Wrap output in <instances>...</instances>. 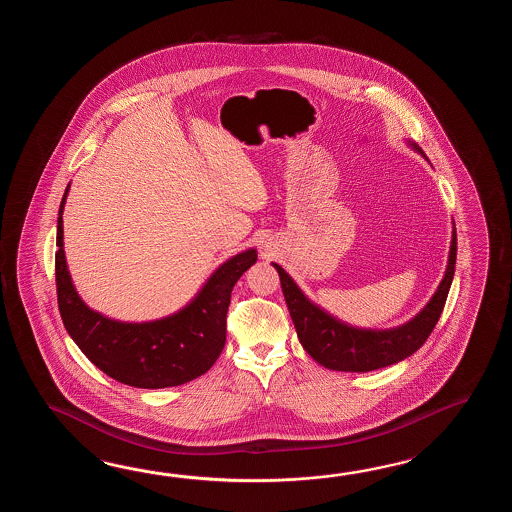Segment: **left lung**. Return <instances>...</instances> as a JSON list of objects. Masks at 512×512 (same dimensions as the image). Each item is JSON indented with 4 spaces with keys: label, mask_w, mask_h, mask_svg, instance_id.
Returning a JSON list of instances; mask_svg holds the SVG:
<instances>
[{
    "label": "left lung",
    "mask_w": 512,
    "mask_h": 512,
    "mask_svg": "<svg viewBox=\"0 0 512 512\" xmlns=\"http://www.w3.org/2000/svg\"><path fill=\"white\" fill-rule=\"evenodd\" d=\"M408 144L428 161L415 142L408 141ZM456 252L454 227L445 276L434 296L412 320L392 329H362L344 324L320 305L313 304L278 263H272V267L280 274L283 296L305 351L327 370L366 373L397 364L425 344L443 313L456 271Z\"/></svg>",
    "instance_id": "1"
}]
</instances>
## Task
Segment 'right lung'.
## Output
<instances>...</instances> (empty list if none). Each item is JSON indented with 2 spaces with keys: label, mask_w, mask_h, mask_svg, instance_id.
Segmentation results:
<instances>
[{
  "label": "right lung",
  "mask_w": 512,
  "mask_h": 512,
  "mask_svg": "<svg viewBox=\"0 0 512 512\" xmlns=\"http://www.w3.org/2000/svg\"><path fill=\"white\" fill-rule=\"evenodd\" d=\"M62 197L56 225V294L69 337L111 379L146 390L170 388L207 373L225 348L230 293L258 260L247 249L221 263L199 293L177 313L152 322H120L93 311L78 296L64 252Z\"/></svg>",
  "instance_id": "1"
}]
</instances>
